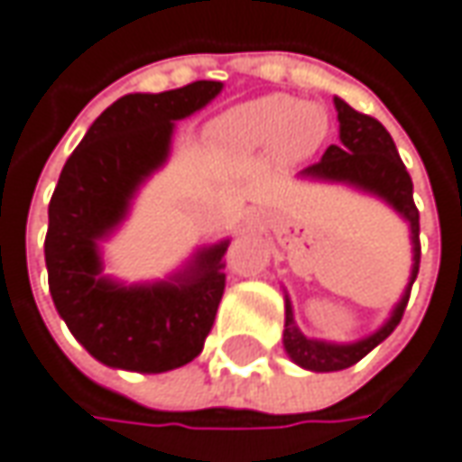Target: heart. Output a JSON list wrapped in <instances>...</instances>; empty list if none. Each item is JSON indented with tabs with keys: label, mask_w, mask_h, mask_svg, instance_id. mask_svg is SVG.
I'll list each match as a JSON object with an SVG mask.
<instances>
[{
	"label": "heart",
	"mask_w": 462,
	"mask_h": 462,
	"mask_svg": "<svg viewBox=\"0 0 462 462\" xmlns=\"http://www.w3.org/2000/svg\"><path fill=\"white\" fill-rule=\"evenodd\" d=\"M328 114L317 104L273 93L234 106L213 125V137L234 158H252L273 148L281 161H301L322 145Z\"/></svg>",
	"instance_id": "b5f03b06"
}]
</instances>
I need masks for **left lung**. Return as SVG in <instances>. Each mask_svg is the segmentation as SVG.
I'll return each mask as SVG.
<instances>
[{
	"label": "left lung",
	"mask_w": 462,
	"mask_h": 462,
	"mask_svg": "<svg viewBox=\"0 0 462 462\" xmlns=\"http://www.w3.org/2000/svg\"><path fill=\"white\" fill-rule=\"evenodd\" d=\"M335 111L340 122V143L330 145L325 155L307 166L299 176L314 179V181H333V184H348L354 189H361L366 195H374L384 199L411 228V252H413V265L411 278L405 286L401 301L390 311L387 322L372 335L354 340V343H330V340H317L307 337L293 322L291 299L286 293V330H283V348L293 364L310 372H340L354 366L356 361L366 356L372 348H377L387 335L398 328L403 319L405 304L411 296V286L419 275L421 263V244H419V210L413 202V181L405 171L403 161L398 155V148L390 137V132L382 127L374 116L358 114L356 108L346 104L343 98L335 96Z\"/></svg>",
	"instance_id": "obj_1"
}]
</instances>
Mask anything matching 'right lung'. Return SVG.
<instances>
[{"label": "right lung", "mask_w": 462, "mask_h": 462, "mask_svg": "<svg viewBox=\"0 0 462 462\" xmlns=\"http://www.w3.org/2000/svg\"><path fill=\"white\" fill-rule=\"evenodd\" d=\"M220 90L223 82L197 80L166 93L122 96L90 125L61 169L43 244L49 291L69 333L111 369L161 374L184 366L213 328L228 239L197 249L166 281L132 286L104 275L101 242L169 161L176 122Z\"/></svg>", "instance_id": "obj_1"}]
</instances>
